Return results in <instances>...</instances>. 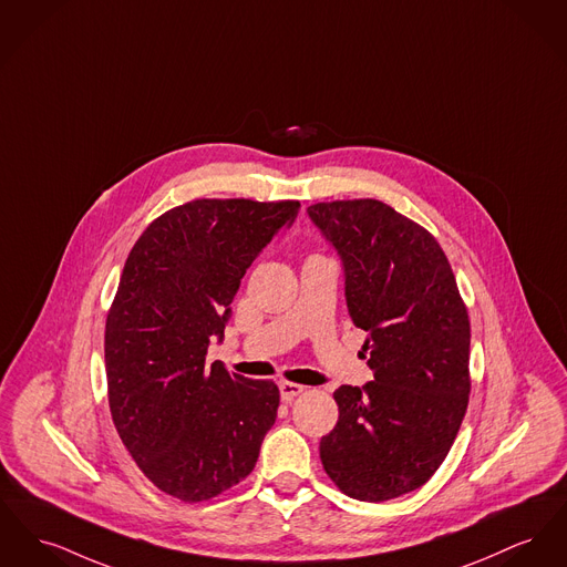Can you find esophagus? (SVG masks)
<instances>
[{"mask_svg":"<svg viewBox=\"0 0 567 567\" xmlns=\"http://www.w3.org/2000/svg\"><path fill=\"white\" fill-rule=\"evenodd\" d=\"M280 396H282V400H293L296 396H300L301 392L306 390L303 385H300V383H291V381H280Z\"/></svg>","mask_w":567,"mask_h":567,"instance_id":"obj_1","label":"esophagus"}]
</instances>
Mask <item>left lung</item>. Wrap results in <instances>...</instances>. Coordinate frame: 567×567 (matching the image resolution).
Masks as SVG:
<instances>
[{
    "label": "left lung",
    "instance_id": "8db88e82",
    "mask_svg": "<svg viewBox=\"0 0 567 567\" xmlns=\"http://www.w3.org/2000/svg\"><path fill=\"white\" fill-rule=\"evenodd\" d=\"M340 255L344 296L374 381L333 392L326 473L349 497L394 499L424 486L465 417L471 326L454 271L424 227L377 199L308 207Z\"/></svg>",
    "mask_w": 567,
    "mask_h": 567
}]
</instances>
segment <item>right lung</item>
Returning a JSON list of instances; mask_svg holds the SVG:
<instances>
[{"label":"right lung","instance_id":"right-lung-1","mask_svg":"<svg viewBox=\"0 0 567 567\" xmlns=\"http://www.w3.org/2000/svg\"><path fill=\"white\" fill-rule=\"evenodd\" d=\"M298 212L300 200H190L158 216L126 259L104 328L111 417L145 477L175 499L239 484L276 422L274 381L205 355L246 269Z\"/></svg>","mask_w":567,"mask_h":567}]
</instances>
